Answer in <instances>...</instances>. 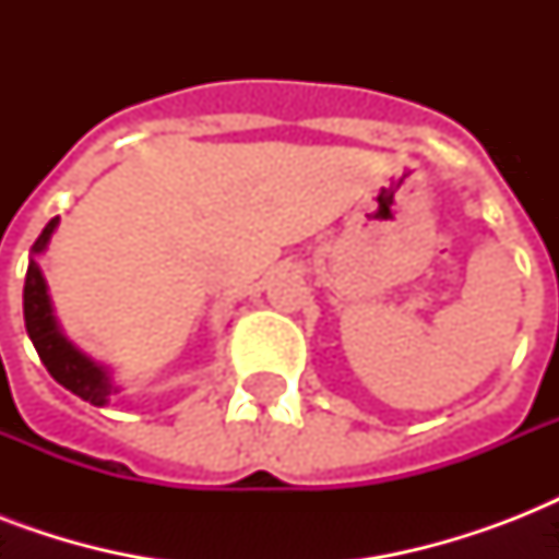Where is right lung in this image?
<instances>
[{"label": "right lung", "instance_id": "1", "mask_svg": "<svg viewBox=\"0 0 559 559\" xmlns=\"http://www.w3.org/2000/svg\"><path fill=\"white\" fill-rule=\"evenodd\" d=\"M55 226L57 217L48 219V226L43 228V235L37 237V243L31 246V252L39 254L46 249L48 237H51ZM22 310H25V331H28L31 342H34V348H37L39 359H43V366L48 368V373H51L63 389H69L81 400L92 403V406H104L109 394H112L107 371L100 366H95L90 357H83L81 350L74 348L72 342L60 333L55 316H51L46 281H43V272H39L37 261H31L28 272H25Z\"/></svg>", "mask_w": 559, "mask_h": 559}]
</instances>
